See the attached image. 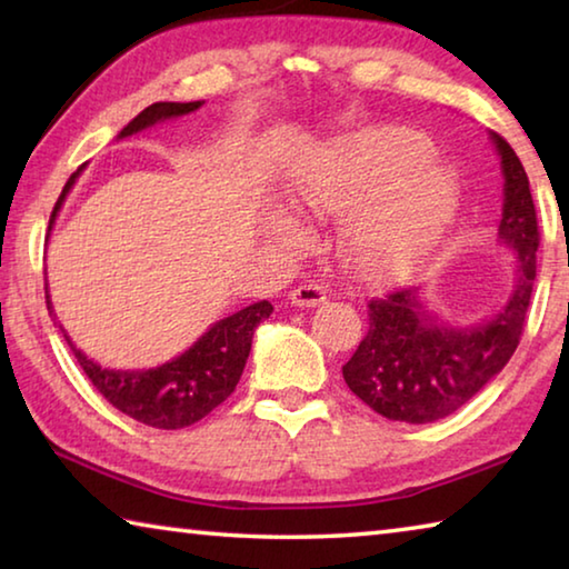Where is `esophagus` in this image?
Returning a JSON list of instances; mask_svg holds the SVG:
<instances>
[{"label": "esophagus", "instance_id": "34e87169", "mask_svg": "<svg viewBox=\"0 0 569 569\" xmlns=\"http://www.w3.org/2000/svg\"><path fill=\"white\" fill-rule=\"evenodd\" d=\"M288 298H291V303L298 308H311V306H319L326 301V291L319 283H301L293 288Z\"/></svg>", "mask_w": 569, "mask_h": 569}]
</instances>
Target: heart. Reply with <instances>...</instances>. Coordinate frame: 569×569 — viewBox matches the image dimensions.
Returning a JSON list of instances; mask_svg holds the SVG:
<instances>
[{
    "instance_id": "1",
    "label": "heart",
    "mask_w": 569,
    "mask_h": 569,
    "mask_svg": "<svg viewBox=\"0 0 569 569\" xmlns=\"http://www.w3.org/2000/svg\"><path fill=\"white\" fill-rule=\"evenodd\" d=\"M298 203L316 216L351 213L343 248L366 278H399L427 261L449 236L461 208L457 172L435 160V146L409 128L351 134L296 186ZM273 233L301 246V220L276 213Z\"/></svg>"
}]
</instances>
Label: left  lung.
Masks as SVG:
<instances>
[{
    "label": "left lung",
    "mask_w": 569,
    "mask_h": 569,
    "mask_svg": "<svg viewBox=\"0 0 569 569\" xmlns=\"http://www.w3.org/2000/svg\"><path fill=\"white\" fill-rule=\"evenodd\" d=\"M505 208L499 238L517 250V288L495 319L471 329L439 323L413 291L369 301V331L343 363V379L363 403L391 421L429 423L455 413L512 359L537 276L539 228L527 172L502 134Z\"/></svg>",
    "instance_id": "obj_1"
}]
</instances>
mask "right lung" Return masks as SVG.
Here are the masks:
<instances>
[{
    "instance_id": "1",
    "label": "right lung",
    "mask_w": 569,
    "mask_h": 569,
    "mask_svg": "<svg viewBox=\"0 0 569 569\" xmlns=\"http://www.w3.org/2000/svg\"><path fill=\"white\" fill-rule=\"evenodd\" d=\"M200 104H203V100L150 104V108L142 110L138 118L128 122V128H122L120 138H128L132 132L146 130L160 120L180 118V114L198 110ZM77 176H80V170L72 172L70 180H67L62 196L52 210L50 226L57 210L62 206L64 196L74 186ZM44 298L47 308H50L52 313L47 286ZM271 311L273 306L268 301H258L240 308L238 313L210 326V329L200 336L186 353H180L178 359L148 371L102 369V366H98L77 349V346L67 339L64 331L62 333L67 343H70L77 363L82 366V371L88 373V379L92 381V387L98 389L114 409L128 413L134 421L148 423L152 429H182L208 417L218 403H223L230 393H233L236 383L240 381V373H243L250 343H253V331L258 329V323L271 316Z\"/></svg>"
}]
</instances>
